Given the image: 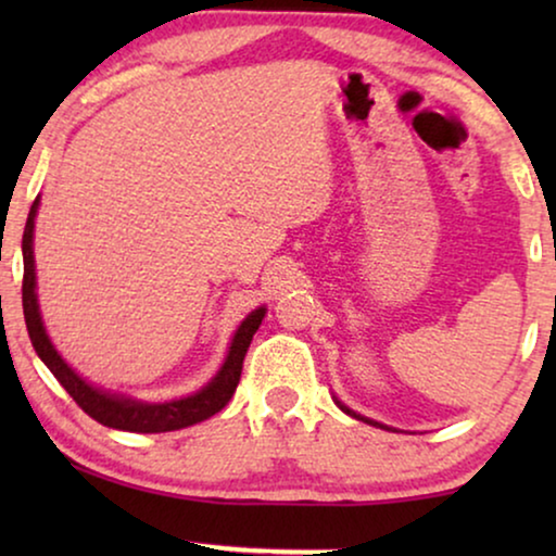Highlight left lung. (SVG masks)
<instances>
[{"instance_id":"8db88e82","label":"left lung","mask_w":556,"mask_h":556,"mask_svg":"<svg viewBox=\"0 0 556 556\" xmlns=\"http://www.w3.org/2000/svg\"><path fill=\"white\" fill-rule=\"evenodd\" d=\"M333 402H337L341 413H346L349 417H354V420H362V422H367V425H375V428H382V430H392V428H387V425H382V422H377V420H369V417H364V415H359V413H354V409H352V407H346L344 402H341L339 397H333Z\"/></svg>"}]
</instances>
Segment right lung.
Masks as SVG:
<instances>
[{
    "mask_svg": "<svg viewBox=\"0 0 556 556\" xmlns=\"http://www.w3.org/2000/svg\"><path fill=\"white\" fill-rule=\"evenodd\" d=\"M40 210V197L33 202L27 215L25 235H22V261H25V278H22V308H25V324L29 331V341H33L35 352L45 362L65 392L78 402L83 413H88L93 420H98L105 428L113 430H128V432H169L181 430L189 425H197L207 420L215 413H219L227 402H230L235 387L240 382L242 359H245L250 341L257 326L263 324L265 306H257L255 311L242 318L238 331L227 346V356L217 375L210 379L202 390H197L187 397L169 400V402H143L134 400L128 394L103 390V387L90 384L83 379L71 364H67L48 337V329L42 324L40 301H37V273H35V217Z\"/></svg>",
    "mask_w": 556,
    "mask_h": 556,
    "instance_id": "right-lung-1",
    "label": "right lung"
}]
</instances>
